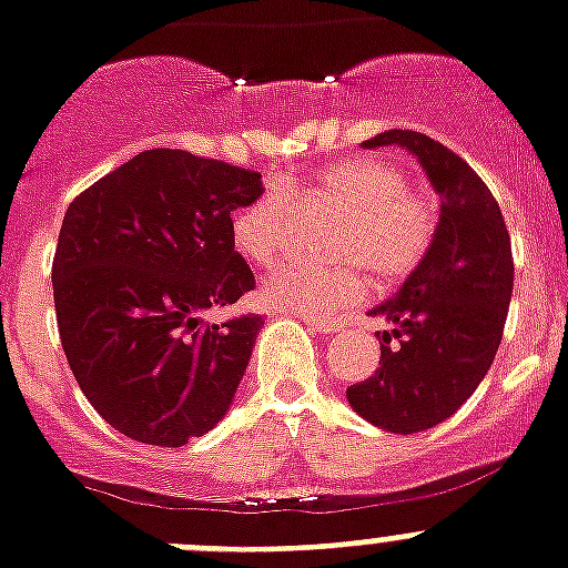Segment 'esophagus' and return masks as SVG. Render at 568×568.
Returning <instances> with one entry per match:
<instances>
[{
  "mask_svg": "<svg viewBox=\"0 0 568 568\" xmlns=\"http://www.w3.org/2000/svg\"><path fill=\"white\" fill-rule=\"evenodd\" d=\"M303 324L315 332H335L338 329V321H329V317H303Z\"/></svg>",
  "mask_w": 568,
  "mask_h": 568,
  "instance_id": "obj_1",
  "label": "esophagus"
}]
</instances>
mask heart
<instances>
[{"label":"heart","instance_id":"1","mask_svg":"<svg viewBox=\"0 0 568 568\" xmlns=\"http://www.w3.org/2000/svg\"><path fill=\"white\" fill-rule=\"evenodd\" d=\"M338 209L331 252L338 263H320L275 253L293 229V204ZM437 233L435 201L408 189L403 169L382 156H341L312 172H288L274 189L239 206L230 219L233 247L253 265H270L262 276V303L297 315H329L364 297L367 276L376 285H399L423 265Z\"/></svg>","mask_w":568,"mask_h":568}]
</instances>
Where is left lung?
Here are the masks:
<instances>
[{
  "instance_id": "left-lung-1",
  "label": "left lung",
  "mask_w": 568,
  "mask_h": 568,
  "mask_svg": "<svg viewBox=\"0 0 568 568\" xmlns=\"http://www.w3.org/2000/svg\"><path fill=\"white\" fill-rule=\"evenodd\" d=\"M379 145L417 156L440 195V221L423 265L371 312L394 329L382 332L376 373L349 385L347 399L373 426L414 435L458 412L490 371L514 294V256L496 197L455 151L417 131L364 142Z\"/></svg>"
}]
</instances>
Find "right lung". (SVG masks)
Instances as JSON below:
<instances>
[{
	"label": "right lung",
	"mask_w": 568,
	"mask_h": 568,
	"mask_svg": "<svg viewBox=\"0 0 568 568\" xmlns=\"http://www.w3.org/2000/svg\"><path fill=\"white\" fill-rule=\"evenodd\" d=\"M256 195L260 172L151 149L69 204L52 262L60 344L124 437L183 446L227 414L262 315H204L256 285L230 239V215Z\"/></svg>",
	"instance_id": "obj_1"
}]
</instances>
